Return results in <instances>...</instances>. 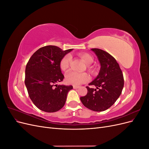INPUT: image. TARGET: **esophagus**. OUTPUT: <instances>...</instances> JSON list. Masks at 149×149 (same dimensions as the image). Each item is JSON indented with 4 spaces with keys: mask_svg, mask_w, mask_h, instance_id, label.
Wrapping results in <instances>:
<instances>
[{
    "mask_svg": "<svg viewBox=\"0 0 149 149\" xmlns=\"http://www.w3.org/2000/svg\"><path fill=\"white\" fill-rule=\"evenodd\" d=\"M73 89H78V88H79V86H73Z\"/></svg>",
    "mask_w": 149,
    "mask_h": 149,
    "instance_id": "esophagus-1",
    "label": "esophagus"
}]
</instances>
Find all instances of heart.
<instances>
[{"label": "heart", "instance_id": "b5f03b06", "mask_svg": "<svg viewBox=\"0 0 149 149\" xmlns=\"http://www.w3.org/2000/svg\"><path fill=\"white\" fill-rule=\"evenodd\" d=\"M79 56L86 64L87 70L89 73L93 75L95 74L96 73V68L94 66L91 65L94 61V58L91 55H89V53H79ZM71 61V57L69 55H66L63 57L60 61V68L61 70L64 72L68 70ZM89 79V77L87 73H78L74 71H71L68 73L65 78L66 82L68 84H73L74 86H78L84 83L87 82Z\"/></svg>", "mask_w": 149, "mask_h": 149}]
</instances>
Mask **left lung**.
I'll return each instance as SVG.
<instances>
[{
  "label": "left lung",
  "instance_id": "1",
  "mask_svg": "<svg viewBox=\"0 0 149 149\" xmlns=\"http://www.w3.org/2000/svg\"><path fill=\"white\" fill-rule=\"evenodd\" d=\"M101 64L100 73L86 86V95L81 97L83 104L88 109L101 112L112 106L120 96L124 87V76L115 58L109 53L99 48H92Z\"/></svg>",
  "mask_w": 149,
  "mask_h": 149
}]
</instances>
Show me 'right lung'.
I'll use <instances>...</instances> for the list:
<instances>
[{
  "instance_id": "right-lung-1",
  "label": "right lung",
  "mask_w": 149,
  "mask_h": 149,
  "mask_svg": "<svg viewBox=\"0 0 149 149\" xmlns=\"http://www.w3.org/2000/svg\"><path fill=\"white\" fill-rule=\"evenodd\" d=\"M72 49L63 51L56 46L39 48L30 57L25 68V84L33 103L39 109L54 112L64 106L72 86L57 85L64 79L60 68L61 58Z\"/></svg>"
}]
</instances>
